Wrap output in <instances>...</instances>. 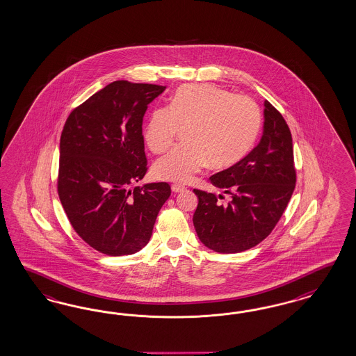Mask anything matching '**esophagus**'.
<instances>
[{
	"mask_svg": "<svg viewBox=\"0 0 356 356\" xmlns=\"http://www.w3.org/2000/svg\"><path fill=\"white\" fill-rule=\"evenodd\" d=\"M171 189H172V192H175V193H180V192H184L186 188L183 186V185H179V184H173Z\"/></svg>",
	"mask_w": 356,
	"mask_h": 356,
	"instance_id": "obj_1",
	"label": "esophagus"
}]
</instances>
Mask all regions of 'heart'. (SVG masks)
I'll return each mask as SVG.
<instances>
[{"label": "heart", "instance_id": "b5f03b06", "mask_svg": "<svg viewBox=\"0 0 356 356\" xmlns=\"http://www.w3.org/2000/svg\"><path fill=\"white\" fill-rule=\"evenodd\" d=\"M180 128L186 145L158 159L152 172L159 180L189 183L206 165L227 168L240 162L253 147L261 128L257 104L211 83L179 87L168 107L155 108L145 129L147 147L155 154L167 150Z\"/></svg>", "mask_w": 356, "mask_h": 356}]
</instances>
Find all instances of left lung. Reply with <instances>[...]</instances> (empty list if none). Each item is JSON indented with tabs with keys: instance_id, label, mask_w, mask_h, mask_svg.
<instances>
[{
	"instance_id": "obj_1",
	"label": "left lung",
	"mask_w": 356,
	"mask_h": 356,
	"mask_svg": "<svg viewBox=\"0 0 356 356\" xmlns=\"http://www.w3.org/2000/svg\"><path fill=\"white\" fill-rule=\"evenodd\" d=\"M264 134L245 158L210 181L225 197L193 189L198 206L193 225L200 240L218 253H238L269 236L290 202L296 170L290 128L280 111L265 100Z\"/></svg>"
}]
</instances>
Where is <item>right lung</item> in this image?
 Masks as SVG:
<instances>
[{"mask_svg": "<svg viewBox=\"0 0 356 356\" xmlns=\"http://www.w3.org/2000/svg\"><path fill=\"white\" fill-rule=\"evenodd\" d=\"M165 86L115 81L74 108L60 140L57 192L78 236L107 256L150 240L171 195L167 183L136 186L147 172L142 120Z\"/></svg>", "mask_w": 356, "mask_h": 356, "instance_id": "add662e5", "label": "right lung"}]
</instances>
